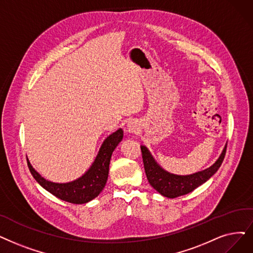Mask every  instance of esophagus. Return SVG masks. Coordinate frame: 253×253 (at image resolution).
<instances>
[{"mask_svg":"<svg viewBox=\"0 0 253 253\" xmlns=\"http://www.w3.org/2000/svg\"><path fill=\"white\" fill-rule=\"evenodd\" d=\"M127 130L129 131V132H131V133H135L136 131L138 130V126L134 122H130L127 125Z\"/></svg>","mask_w":253,"mask_h":253,"instance_id":"1","label":"esophagus"}]
</instances>
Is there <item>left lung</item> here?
I'll use <instances>...</instances> for the list:
<instances>
[{"label":"left lung","mask_w":253,"mask_h":253,"mask_svg":"<svg viewBox=\"0 0 253 253\" xmlns=\"http://www.w3.org/2000/svg\"><path fill=\"white\" fill-rule=\"evenodd\" d=\"M226 147L227 145L223 149L220 157L211 168L190 175H177L166 171L153 159L150 152L145 146H140V150L146 175L150 185L163 196L174 199V197L193 191L207 180L210 179L217 169L220 168L225 156Z\"/></svg>","instance_id":"8db88e82"}]
</instances>
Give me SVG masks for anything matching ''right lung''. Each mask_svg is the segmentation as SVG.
Listing matches in <instances>:
<instances>
[{"mask_svg": "<svg viewBox=\"0 0 253 253\" xmlns=\"http://www.w3.org/2000/svg\"><path fill=\"white\" fill-rule=\"evenodd\" d=\"M122 138L123 130L120 128L103 141L100 151L90 169L83 177L70 183L58 184L46 181L32 168L27 159L28 167L34 179L52 195L71 204H85L99 195L104 188L108 177L112 154Z\"/></svg>", "mask_w": 253, "mask_h": 253, "instance_id": "right-lung-1", "label": "right lung"}]
</instances>
